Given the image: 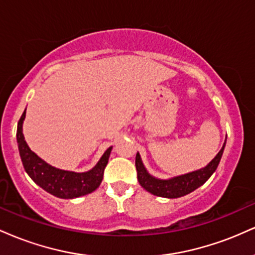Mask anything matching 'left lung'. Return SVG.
<instances>
[{
	"label": "left lung",
	"instance_id": "1",
	"mask_svg": "<svg viewBox=\"0 0 255 255\" xmlns=\"http://www.w3.org/2000/svg\"><path fill=\"white\" fill-rule=\"evenodd\" d=\"M225 142L223 147L221 148V151L217 153V156L213 158L205 168L188 172V174L181 175V176L168 178V180H160V178H157L148 174V171L146 170L144 164H142L141 157H140L139 153H136L135 166L137 172V181H139L140 186L142 188L150 192L151 194L157 195V197L169 199L183 197V195L189 194V193L195 191L200 186H203L211 177V175L216 171L219 162H221Z\"/></svg>",
	"mask_w": 255,
	"mask_h": 255
}]
</instances>
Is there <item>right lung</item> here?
Returning a JSON list of instances; mask_svg holds the SVG:
<instances>
[{"instance_id":"1","label":"right lung","mask_w":255,"mask_h":255,"mask_svg":"<svg viewBox=\"0 0 255 255\" xmlns=\"http://www.w3.org/2000/svg\"><path fill=\"white\" fill-rule=\"evenodd\" d=\"M26 110L17 122L16 141L22 165L28 176L38 186L42 187L44 191L61 199L79 198L96 191L103 180L104 169L108 164L113 147L108 148L97 164L89 171L74 172L61 170L48 164L45 160L38 157L26 144L24 134H22V122H24Z\"/></svg>"}]
</instances>
